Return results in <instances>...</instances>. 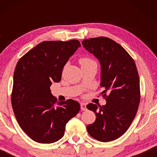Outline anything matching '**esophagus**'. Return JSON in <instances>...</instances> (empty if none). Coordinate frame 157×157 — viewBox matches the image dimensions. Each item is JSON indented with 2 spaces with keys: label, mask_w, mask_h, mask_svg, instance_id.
Returning a JSON list of instances; mask_svg holds the SVG:
<instances>
[{
  "label": "esophagus",
  "mask_w": 157,
  "mask_h": 157,
  "mask_svg": "<svg viewBox=\"0 0 157 157\" xmlns=\"http://www.w3.org/2000/svg\"><path fill=\"white\" fill-rule=\"evenodd\" d=\"M81 109L82 111L86 110V104H85V103H81Z\"/></svg>",
  "instance_id": "1"
}]
</instances>
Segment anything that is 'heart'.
<instances>
[{"instance_id": "b5f03b06", "label": "heart", "mask_w": 157, "mask_h": 157, "mask_svg": "<svg viewBox=\"0 0 157 157\" xmlns=\"http://www.w3.org/2000/svg\"><path fill=\"white\" fill-rule=\"evenodd\" d=\"M79 63H81V66H86L89 65V64L91 63H95L96 64V61L91 59V58L88 57V56H83L81 57L80 59H79Z\"/></svg>"}]
</instances>
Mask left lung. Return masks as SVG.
Instances as JSON below:
<instances>
[{
    "label": "left lung",
    "instance_id": "obj_1",
    "mask_svg": "<svg viewBox=\"0 0 157 157\" xmlns=\"http://www.w3.org/2000/svg\"><path fill=\"white\" fill-rule=\"evenodd\" d=\"M82 44L99 60L101 66V95L104 106L89 104L87 109L96 114L94 123L87 132L96 140L107 142L119 138L136 117L140 102V84L132 57L111 38L101 36L83 40Z\"/></svg>",
    "mask_w": 157,
    "mask_h": 157
}]
</instances>
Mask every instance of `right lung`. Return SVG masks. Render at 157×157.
I'll return each instance as SVG.
<instances>
[{
	"label": "right lung",
	"instance_id": "1",
	"mask_svg": "<svg viewBox=\"0 0 157 157\" xmlns=\"http://www.w3.org/2000/svg\"><path fill=\"white\" fill-rule=\"evenodd\" d=\"M81 46L78 40H48L38 44L19 59L13 74L11 104L21 128L38 143L61 139L66 124L80 110L73 99L58 101L50 86L59 82L63 66Z\"/></svg>",
	"mask_w": 157,
	"mask_h": 157
}]
</instances>
